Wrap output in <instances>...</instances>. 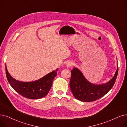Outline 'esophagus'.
<instances>
[{"instance_id": "34e87169", "label": "esophagus", "mask_w": 127, "mask_h": 127, "mask_svg": "<svg viewBox=\"0 0 127 127\" xmlns=\"http://www.w3.org/2000/svg\"><path fill=\"white\" fill-rule=\"evenodd\" d=\"M74 65V63L72 62H68L67 64H66V66L67 67H71L72 66H73Z\"/></svg>"}]
</instances>
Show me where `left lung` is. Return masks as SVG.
Instances as JSON below:
<instances>
[{"mask_svg":"<svg viewBox=\"0 0 127 127\" xmlns=\"http://www.w3.org/2000/svg\"><path fill=\"white\" fill-rule=\"evenodd\" d=\"M118 72V66L115 76L109 82L101 85H95L88 82L77 68H74L71 71L70 88L77 99L85 102L95 101L105 95L113 87Z\"/></svg>","mask_w":127,"mask_h":127,"instance_id":"8db88e82","label":"left lung"}]
</instances>
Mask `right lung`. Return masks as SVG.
Here are the masks:
<instances>
[{"label":"right lung","mask_w":127,"mask_h":127,"mask_svg":"<svg viewBox=\"0 0 127 127\" xmlns=\"http://www.w3.org/2000/svg\"><path fill=\"white\" fill-rule=\"evenodd\" d=\"M58 69L47 74L38 80L31 82H22L16 80L8 72L6 66L7 80L15 91L23 97L29 99H39L48 94Z\"/></svg>","instance_id":"obj_1"}]
</instances>
